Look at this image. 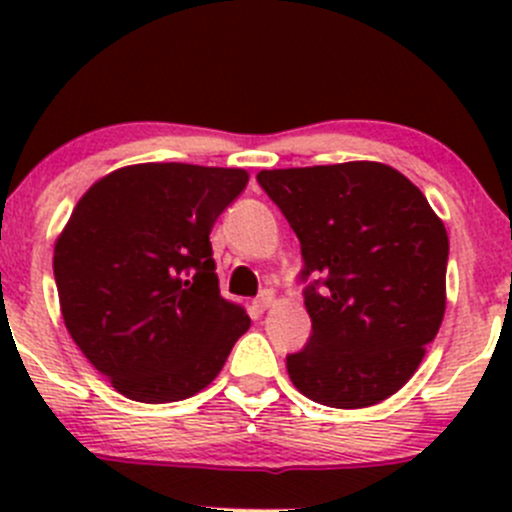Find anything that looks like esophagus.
Here are the masks:
<instances>
[{
	"label": "esophagus",
	"instance_id": "34e87169",
	"mask_svg": "<svg viewBox=\"0 0 512 512\" xmlns=\"http://www.w3.org/2000/svg\"><path fill=\"white\" fill-rule=\"evenodd\" d=\"M275 292L272 289H265V292H260V297L255 299V307L260 309V312H265V309H270L272 304H275Z\"/></svg>",
	"mask_w": 512,
	"mask_h": 512
}]
</instances>
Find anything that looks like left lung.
Masks as SVG:
<instances>
[{
    "instance_id": "8db88e82",
    "label": "left lung",
    "mask_w": 512,
    "mask_h": 512,
    "mask_svg": "<svg viewBox=\"0 0 512 512\" xmlns=\"http://www.w3.org/2000/svg\"><path fill=\"white\" fill-rule=\"evenodd\" d=\"M257 183L302 245L312 319L287 356L299 394L366 409L416 374L446 312L448 235L426 195L374 160L260 170Z\"/></svg>"
}]
</instances>
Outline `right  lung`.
<instances>
[{
  "mask_svg": "<svg viewBox=\"0 0 512 512\" xmlns=\"http://www.w3.org/2000/svg\"><path fill=\"white\" fill-rule=\"evenodd\" d=\"M247 170L138 163L96 180L54 245L61 317L113 389L141 404L203 391L250 317L220 297L210 230Z\"/></svg>",
  "mask_w": 512,
  "mask_h": 512,
  "instance_id": "right-lung-1",
  "label": "right lung"
}]
</instances>
